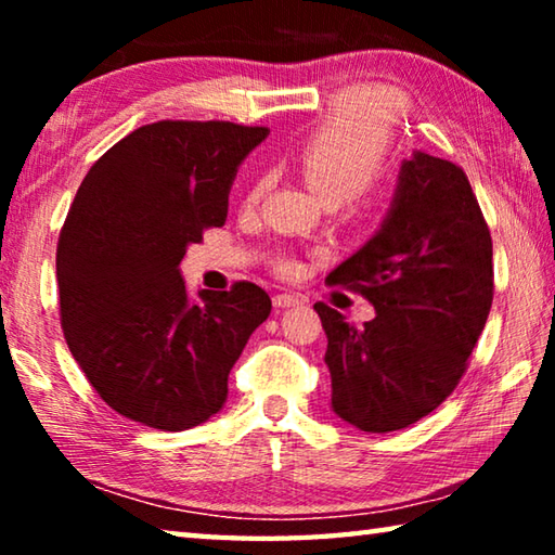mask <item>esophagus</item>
Here are the masks:
<instances>
[{"instance_id": "esophagus-1", "label": "esophagus", "mask_w": 555, "mask_h": 555, "mask_svg": "<svg viewBox=\"0 0 555 555\" xmlns=\"http://www.w3.org/2000/svg\"><path fill=\"white\" fill-rule=\"evenodd\" d=\"M298 304H304L298 296H291V294H276L274 296V308H294Z\"/></svg>"}]
</instances>
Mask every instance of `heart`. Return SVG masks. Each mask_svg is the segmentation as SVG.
<instances>
[{"label": "heart", "instance_id": "1", "mask_svg": "<svg viewBox=\"0 0 555 555\" xmlns=\"http://www.w3.org/2000/svg\"><path fill=\"white\" fill-rule=\"evenodd\" d=\"M389 152L384 112L364 100H345L327 112L296 146L294 164L308 188L325 205H343L367 188ZM264 191V178L251 188V201ZM284 271H294L284 261Z\"/></svg>", "mask_w": 555, "mask_h": 555}]
</instances>
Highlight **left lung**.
Masks as SVG:
<instances>
[{
    "mask_svg": "<svg viewBox=\"0 0 555 555\" xmlns=\"http://www.w3.org/2000/svg\"><path fill=\"white\" fill-rule=\"evenodd\" d=\"M492 237L463 168L403 158L379 230L327 274L374 306L364 327L315 304L327 337L331 409L367 434L406 428L463 377L492 308Z\"/></svg>",
    "mask_w": 555,
    "mask_h": 555,
    "instance_id": "1",
    "label": "left lung"
}]
</instances>
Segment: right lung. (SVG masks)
<instances>
[{
    "instance_id": "right-lung-1",
    "label": "right lung",
    "mask_w": 555,
    "mask_h": 555,
    "mask_svg": "<svg viewBox=\"0 0 555 555\" xmlns=\"http://www.w3.org/2000/svg\"><path fill=\"white\" fill-rule=\"evenodd\" d=\"M267 137L232 121H156L82 178L55 251L61 325L121 416L185 430L228 401L232 364L271 298L247 281L191 296L178 264L205 228L228 220L234 176Z\"/></svg>"
}]
</instances>
